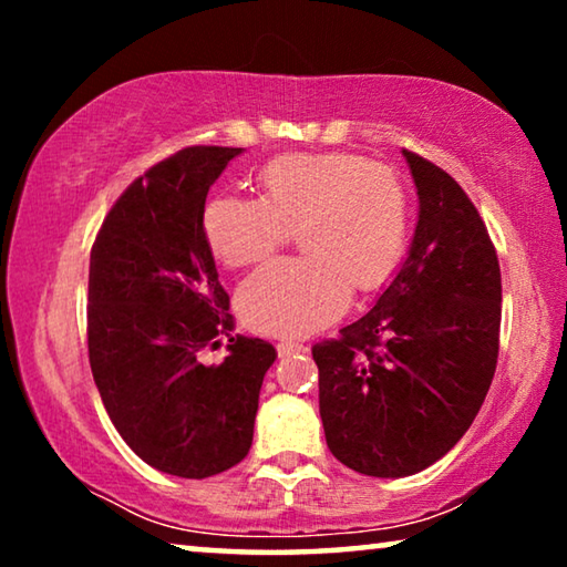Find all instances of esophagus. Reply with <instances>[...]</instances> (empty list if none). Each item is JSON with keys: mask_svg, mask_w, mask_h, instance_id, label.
Masks as SVG:
<instances>
[{"mask_svg": "<svg viewBox=\"0 0 567 567\" xmlns=\"http://www.w3.org/2000/svg\"><path fill=\"white\" fill-rule=\"evenodd\" d=\"M302 350H305L302 342H292V340L277 342V352H280V358H285V354H292V352H302Z\"/></svg>", "mask_w": 567, "mask_h": 567, "instance_id": "esophagus-1", "label": "esophagus"}]
</instances>
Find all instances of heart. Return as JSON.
I'll list each match as a JSON object with an SVG mask.
<instances>
[{"mask_svg":"<svg viewBox=\"0 0 567 567\" xmlns=\"http://www.w3.org/2000/svg\"><path fill=\"white\" fill-rule=\"evenodd\" d=\"M408 217L405 182L382 162L344 152L285 155L262 167L260 199H209L203 235L219 262L245 267L297 229L305 257L249 275L237 307L257 332L300 338L340 315L350 285L370 292L388 280L408 243Z\"/></svg>","mask_w":567,"mask_h":567,"instance_id":"obj_1","label":"heart"}]
</instances>
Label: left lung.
Segmentation results:
<instances>
[{"mask_svg": "<svg viewBox=\"0 0 567 567\" xmlns=\"http://www.w3.org/2000/svg\"><path fill=\"white\" fill-rule=\"evenodd\" d=\"M420 213L408 260L375 307L312 348L330 453L354 473L405 477L473 425L501 350V265L465 189L402 150Z\"/></svg>", "mask_w": 567, "mask_h": 567, "instance_id": "obj_1", "label": "left lung"}]
</instances>
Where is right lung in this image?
<instances>
[{
	"mask_svg": "<svg viewBox=\"0 0 567 567\" xmlns=\"http://www.w3.org/2000/svg\"><path fill=\"white\" fill-rule=\"evenodd\" d=\"M243 147H185L112 205L90 257L94 385L124 443L167 475L203 480L245 460L277 352L233 334L229 295L203 235L209 187ZM225 333L228 358L202 350Z\"/></svg>",
	"mask_w": 567,
	"mask_h": 567,
	"instance_id": "add662e5",
	"label": "right lung"
}]
</instances>
